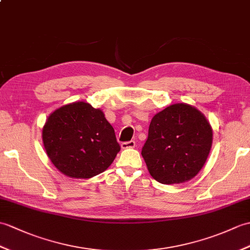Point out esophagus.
Here are the masks:
<instances>
[{"instance_id": "esophagus-1", "label": "esophagus", "mask_w": 250, "mask_h": 250, "mask_svg": "<svg viewBox=\"0 0 250 250\" xmlns=\"http://www.w3.org/2000/svg\"><path fill=\"white\" fill-rule=\"evenodd\" d=\"M135 142L134 141H130V142H125L121 144V148L123 149H131L135 147Z\"/></svg>"}]
</instances>
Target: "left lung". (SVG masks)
Returning <instances> with one entry per match:
<instances>
[{"label":"left lung","mask_w":250,"mask_h":250,"mask_svg":"<svg viewBox=\"0 0 250 250\" xmlns=\"http://www.w3.org/2000/svg\"><path fill=\"white\" fill-rule=\"evenodd\" d=\"M213 130L195 106L177 103L153 116L142 155L150 175L162 184L193 179L210 153Z\"/></svg>","instance_id":"8db88e82"}]
</instances>
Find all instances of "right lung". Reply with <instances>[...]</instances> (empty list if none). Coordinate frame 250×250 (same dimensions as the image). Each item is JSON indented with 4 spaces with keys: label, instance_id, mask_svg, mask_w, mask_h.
<instances>
[{
    "label": "right lung",
    "instance_id": "add662e5",
    "mask_svg": "<svg viewBox=\"0 0 250 250\" xmlns=\"http://www.w3.org/2000/svg\"><path fill=\"white\" fill-rule=\"evenodd\" d=\"M46 155L62 175L89 179L106 170L120 151L100 108L73 102L52 112L42 127Z\"/></svg>",
    "mask_w": 250,
    "mask_h": 250
}]
</instances>
